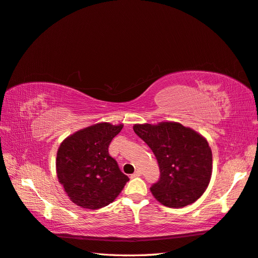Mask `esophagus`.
I'll return each instance as SVG.
<instances>
[{"instance_id": "1", "label": "esophagus", "mask_w": 258, "mask_h": 258, "mask_svg": "<svg viewBox=\"0 0 258 258\" xmlns=\"http://www.w3.org/2000/svg\"><path fill=\"white\" fill-rule=\"evenodd\" d=\"M141 175H142L141 171H136V172H134L133 174L131 175V178H135V177H138V176H141Z\"/></svg>"}]
</instances>
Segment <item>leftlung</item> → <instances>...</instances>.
<instances>
[{"label": "left lung", "mask_w": 258, "mask_h": 258, "mask_svg": "<svg viewBox=\"0 0 258 258\" xmlns=\"http://www.w3.org/2000/svg\"><path fill=\"white\" fill-rule=\"evenodd\" d=\"M133 128L158 161L160 178L150 188L153 197L174 209L196 202L212 175V151L207 139L176 122L135 124Z\"/></svg>", "instance_id": "1"}]
</instances>
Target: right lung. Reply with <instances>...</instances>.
I'll use <instances>...</instances> for the list:
<instances>
[{
    "instance_id": "add662e5",
    "label": "right lung",
    "mask_w": 258,
    "mask_h": 258,
    "mask_svg": "<svg viewBox=\"0 0 258 258\" xmlns=\"http://www.w3.org/2000/svg\"><path fill=\"white\" fill-rule=\"evenodd\" d=\"M123 125L98 123L66 138L57 151L56 170L70 200L97 210L115 200L128 177L109 154V145Z\"/></svg>"
}]
</instances>
